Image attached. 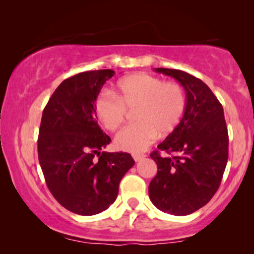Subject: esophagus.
Returning a JSON list of instances; mask_svg holds the SVG:
<instances>
[{
  "label": "esophagus",
  "instance_id": "esophagus-1",
  "mask_svg": "<svg viewBox=\"0 0 254 254\" xmlns=\"http://www.w3.org/2000/svg\"><path fill=\"white\" fill-rule=\"evenodd\" d=\"M132 157H133V160H135V161L137 162V161H141V160L143 159V157H145V155H144V154H137V153H135V154H132Z\"/></svg>",
  "mask_w": 254,
  "mask_h": 254
}]
</instances>
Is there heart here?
<instances>
[{
    "instance_id": "1",
    "label": "heart",
    "mask_w": 254,
    "mask_h": 254,
    "mask_svg": "<svg viewBox=\"0 0 254 254\" xmlns=\"http://www.w3.org/2000/svg\"><path fill=\"white\" fill-rule=\"evenodd\" d=\"M115 96L103 93L97 98L94 111L105 129L116 132L123 127L127 112L137 122L122 131L116 145L137 153L155 141L156 136L170 135L182 122L186 109L185 89L180 83L137 72L117 82Z\"/></svg>"
}]
</instances>
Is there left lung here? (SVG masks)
<instances>
[{
	"label": "left lung",
	"instance_id": "left-lung-1",
	"mask_svg": "<svg viewBox=\"0 0 254 254\" xmlns=\"http://www.w3.org/2000/svg\"><path fill=\"white\" fill-rule=\"evenodd\" d=\"M155 71L180 82L186 109L177 129L150 154L157 173L149 184V198L159 210L185 216L205 205L220 188L228 160V130L222 105L202 80L177 69Z\"/></svg>",
	"mask_w": 254,
	"mask_h": 254
}]
</instances>
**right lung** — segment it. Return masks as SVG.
<instances>
[{
  "mask_svg": "<svg viewBox=\"0 0 254 254\" xmlns=\"http://www.w3.org/2000/svg\"><path fill=\"white\" fill-rule=\"evenodd\" d=\"M113 74L103 69L65 78L40 122L38 159L46 185L61 205L83 216L106 210L118 196L122 178L135 165L129 153H100L111 138L99 127L94 104Z\"/></svg>",
  "mask_w": 254,
  "mask_h": 254,
  "instance_id": "right-lung-1",
  "label": "right lung"
}]
</instances>
